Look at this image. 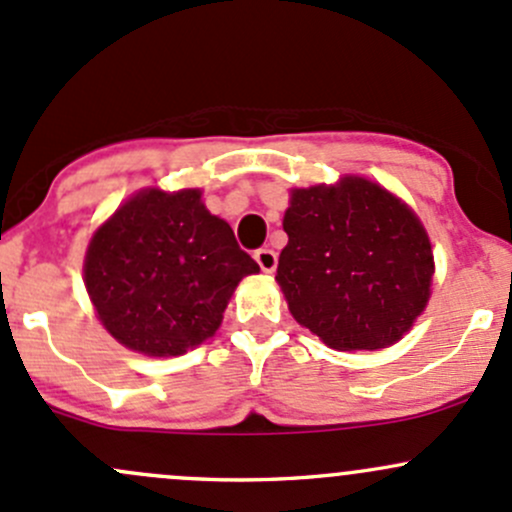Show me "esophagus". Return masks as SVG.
<instances>
[{
	"instance_id": "1",
	"label": "esophagus",
	"mask_w": 512,
	"mask_h": 512,
	"mask_svg": "<svg viewBox=\"0 0 512 512\" xmlns=\"http://www.w3.org/2000/svg\"><path fill=\"white\" fill-rule=\"evenodd\" d=\"M254 258H256L258 266H261L263 273H273V271H276L278 256H276V251L268 249V246H263V249H258L256 254H254Z\"/></svg>"
}]
</instances>
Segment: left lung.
Returning a JSON list of instances; mask_svg holds the SVG:
<instances>
[{"label":"left lung","mask_w":512,"mask_h":512,"mask_svg":"<svg viewBox=\"0 0 512 512\" xmlns=\"http://www.w3.org/2000/svg\"><path fill=\"white\" fill-rule=\"evenodd\" d=\"M276 280L290 312L329 349H383L412 327L434 273L408 205L364 178L293 190Z\"/></svg>","instance_id":"obj_1"}]
</instances>
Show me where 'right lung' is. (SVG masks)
Here are the masks:
<instances>
[{"label": "right lung", "mask_w": 512, "mask_h": 512, "mask_svg": "<svg viewBox=\"0 0 512 512\" xmlns=\"http://www.w3.org/2000/svg\"><path fill=\"white\" fill-rule=\"evenodd\" d=\"M258 263L200 190H144L92 236L85 285L107 332L148 356H178L217 332Z\"/></svg>", "instance_id": "1"}]
</instances>
